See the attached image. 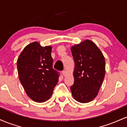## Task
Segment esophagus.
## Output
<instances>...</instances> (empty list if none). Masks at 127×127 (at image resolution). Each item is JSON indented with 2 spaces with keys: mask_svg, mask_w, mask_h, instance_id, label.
I'll use <instances>...</instances> for the list:
<instances>
[{
  "mask_svg": "<svg viewBox=\"0 0 127 127\" xmlns=\"http://www.w3.org/2000/svg\"><path fill=\"white\" fill-rule=\"evenodd\" d=\"M62 74H63V75L64 76H65L66 75V72H65V71H64V70L63 71V72H62Z\"/></svg>",
  "mask_w": 127,
  "mask_h": 127,
  "instance_id": "1",
  "label": "esophagus"
}]
</instances>
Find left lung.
Listing matches in <instances>:
<instances>
[{
    "label": "left lung",
    "instance_id": "1",
    "mask_svg": "<svg viewBox=\"0 0 127 127\" xmlns=\"http://www.w3.org/2000/svg\"><path fill=\"white\" fill-rule=\"evenodd\" d=\"M75 61L72 95L80 103H88L98 94L105 75V60L95 43L85 40L71 48Z\"/></svg>",
    "mask_w": 127,
    "mask_h": 127
}]
</instances>
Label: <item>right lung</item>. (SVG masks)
Segmentation results:
<instances>
[{"label":"right lung","mask_w":127,"mask_h":127,"mask_svg":"<svg viewBox=\"0 0 127 127\" xmlns=\"http://www.w3.org/2000/svg\"><path fill=\"white\" fill-rule=\"evenodd\" d=\"M52 47L34 42L24 48L17 60L19 79L27 95L37 103L47 101L59 81V73L52 68Z\"/></svg>","instance_id":"1"}]
</instances>
